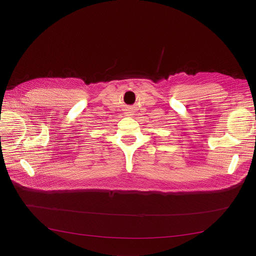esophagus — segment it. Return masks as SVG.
Segmentation results:
<instances>
[{
    "instance_id": "esophagus-1",
    "label": "esophagus",
    "mask_w": 256,
    "mask_h": 256,
    "mask_svg": "<svg viewBox=\"0 0 256 256\" xmlns=\"http://www.w3.org/2000/svg\"><path fill=\"white\" fill-rule=\"evenodd\" d=\"M126 115H130V114H126Z\"/></svg>"
}]
</instances>
